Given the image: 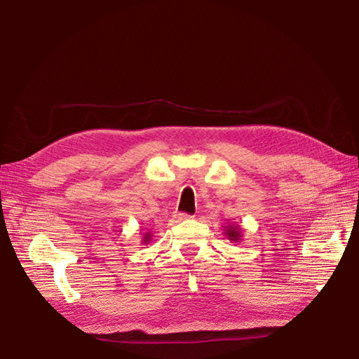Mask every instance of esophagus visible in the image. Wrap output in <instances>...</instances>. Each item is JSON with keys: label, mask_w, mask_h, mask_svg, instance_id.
Returning a JSON list of instances; mask_svg holds the SVG:
<instances>
[{"label": "esophagus", "mask_w": 359, "mask_h": 359, "mask_svg": "<svg viewBox=\"0 0 359 359\" xmlns=\"http://www.w3.org/2000/svg\"><path fill=\"white\" fill-rule=\"evenodd\" d=\"M190 215H187V213H177V215H173V219H177V221H186V219H190Z\"/></svg>", "instance_id": "34e87169"}]
</instances>
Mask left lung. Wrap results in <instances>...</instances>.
I'll return each mask as SVG.
<instances>
[{"label":"left lung","instance_id":"8db88e82","mask_svg":"<svg viewBox=\"0 0 359 359\" xmlns=\"http://www.w3.org/2000/svg\"><path fill=\"white\" fill-rule=\"evenodd\" d=\"M224 234L231 242H241L243 236V229L238 224H226V226H224Z\"/></svg>","mask_w":359,"mask_h":359}]
</instances>
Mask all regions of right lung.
Wrapping results in <instances>:
<instances>
[{"instance_id": "right-lung-1", "label": "right lung", "mask_w": 359, "mask_h": 359, "mask_svg": "<svg viewBox=\"0 0 359 359\" xmlns=\"http://www.w3.org/2000/svg\"><path fill=\"white\" fill-rule=\"evenodd\" d=\"M151 239H152V233H151V231H146V233H143V236H142V242H143V245H146V243H149V242H151Z\"/></svg>"}]
</instances>
